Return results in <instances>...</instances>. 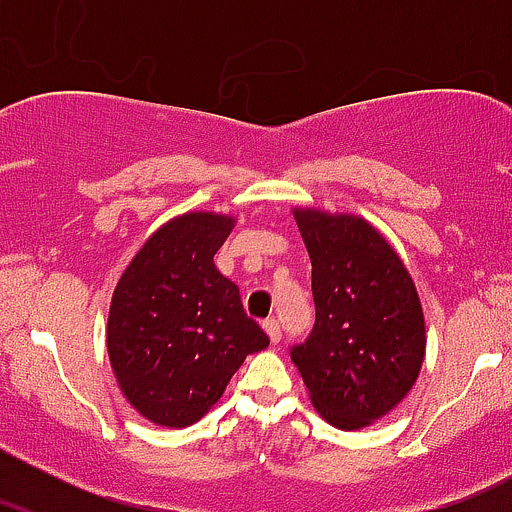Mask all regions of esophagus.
Here are the masks:
<instances>
[{
	"label": "esophagus",
	"mask_w": 512,
	"mask_h": 512,
	"mask_svg": "<svg viewBox=\"0 0 512 512\" xmlns=\"http://www.w3.org/2000/svg\"><path fill=\"white\" fill-rule=\"evenodd\" d=\"M262 327H265V332L270 334V342H272V344L280 342V337H282V327H280V322H277L275 317L265 319V322H262Z\"/></svg>",
	"instance_id": "esophagus-1"
}]
</instances>
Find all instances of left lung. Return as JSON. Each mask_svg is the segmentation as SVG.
<instances>
[{
	"instance_id": "8db88e82",
	"label": "left lung",
	"mask_w": 512,
	"mask_h": 512,
	"mask_svg": "<svg viewBox=\"0 0 512 512\" xmlns=\"http://www.w3.org/2000/svg\"><path fill=\"white\" fill-rule=\"evenodd\" d=\"M312 260L317 317L289 356L312 404L354 431L394 409L421 371L426 329L411 275L366 220L294 210Z\"/></svg>"
}]
</instances>
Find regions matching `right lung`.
Returning <instances> with one entry per match:
<instances>
[{
  "label": "right lung",
  "instance_id": "add662e5",
  "mask_svg": "<svg viewBox=\"0 0 512 512\" xmlns=\"http://www.w3.org/2000/svg\"><path fill=\"white\" fill-rule=\"evenodd\" d=\"M232 220L188 213L141 247L113 292L108 356L123 396L158 426L183 428L223 396L270 337L215 267Z\"/></svg>",
  "mask_w": 512,
  "mask_h": 512
}]
</instances>
